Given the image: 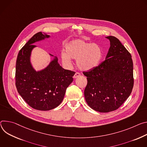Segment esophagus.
I'll list each match as a JSON object with an SVG mask.
<instances>
[{"label":"esophagus","mask_w":147,"mask_h":147,"mask_svg":"<svg viewBox=\"0 0 147 147\" xmlns=\"http://www.w3.org/2000/svg\"><path fill=\"white\" fill-rule=\"evenodd\" d=\"M80 76V74L79 73V72H76L74 76V78H78Z\"/></svg>","instance_id":"obj_1"}]
</instances>
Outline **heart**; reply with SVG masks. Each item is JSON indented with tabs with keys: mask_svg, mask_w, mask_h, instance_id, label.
<instances>
[{
	"mask_svg": "<svg viewBox=\"0 0 147 147\" xmlns=\"http://www.w3.org/2000/svg\"><path fill=\"white\" fill-rule=\"evenodd\" d=\"M65 53L61 55L62 62L69 67L71 59H76L77 67L82 71H90L98 66L103 55L100 47L83 40L76 39L68 42L65 47Z\"/></svg>",
	"mask_w": 147,
	"mask_h": 147,
	"instance_id": "1",
	"label": "heart"
}]
</instances>
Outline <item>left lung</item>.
<instances>
[{"mask_svg":"<svg viewBox=\"0 0 147 147\" xmlns=\"http://www.w3.org/2000/svg\"><path fill=\"white\" fill-rule=\"evenodd\" d=\"M106 38L110 47L105 61L83 72L88 80L84 91L86 102L92 109L101 113L119 109L131 94L134 85L131 54L116 37Z\"/></svg>","mask_w":147,"mask_h":147,"instance_id":"left-lung-1","label":"left lung"}]
</instances>
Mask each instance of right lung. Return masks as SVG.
<instances>
[{"instance_id":"right-lung-1","label":"right lung","mask_w":147,"mask_h":147,"mask_svg":"<svg viewBox=\"0 0 147 147\" xmlns=\"http://www.w3.org/2000/svg\"><path fill=\"white\" fill-rule=\"evenodd\" d=\"M50 36L38 32L20 50L16 64V86L24 100L32 108L47 111L58 106L75 72L65 69L54 57L44 69L36 71L30 62L34 43ZM51 56H53L50 54Z\"/></svg>"}]
</instances>
